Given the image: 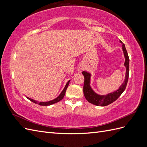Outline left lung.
<instances>
[{"label": "left lung", "mask_w": 147, "mask_h": 147, "mask_svg": "<svg viewBox=\"0 0 147 147\" xmlns=\"http://www.w3.org/2000/svg\"><path fill=\"white\" fill-rule=\"evenodd\" d=\"M120 43L123 44L122 49L124 53V57H125V63L124 65L126 67V72L125 80L122 83L119 88L117 91L110 92L107 95H99L97 94L94 91L92 90L90 86V79H91V74L88 73L86 71H83L82 74L84 77V85H83V94L86 99L90 102V103L94 104L97 106H106L108 105L112 102L116 100L118 97L121 95L123 91L125 90L127 81L129 78V58L127 52L125 48V45L122 42V41L119 40Z\"/></svg>", "instance_id": "obj_1"}]
</instances>
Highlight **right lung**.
Segmentation results:
<instances>
[{
	"label": "right lung",
	"mask_w": 147,
	"mask_h": 147,
	"mask_svg": "<svg viewBox=\"0 0 147 147\" xmlns=\"http://www.w3.org/2000/svg\"><path fill=\"white\" fill-rule=\"evenodd\" d=\"M70 81V80L68 81L67 83H66L65 86V87H64V90H63V91H62V92H61V94H60L58 96H57L56 99H53V100H50V101H48V102H38V101L35 100H34V99H30V98H29V97H27V98H28L29 100H30V101H32V102H34V103H35V104H39L40 105H43V106L50 105H52V104H53L57 103V102H58L59 101H60L61 100H62V99H63V97H64V95H65V91H66L67 88V87H68V86H69V84Z\"/></svg>",
	"instance_id": "obj_1"
}]
</instances>
